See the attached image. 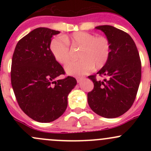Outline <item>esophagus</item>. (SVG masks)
<instances>
[{
    "label": "esophagus",
    "mask_w": 151,
    "mask_h": 151,
    "mask_svg": "<svg viewBox=\"0 0 151 151\" xmlns=\"http://www.w3.org/2000/svg\"><path fill=\"white\" fill-rule=\"evenodd\" d=\"M77 83H80V81H81L82 80H83V77H77Z\"/></svg>",
    "instance_id": "obj_1"
}]
</instances>
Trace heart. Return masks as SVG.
<instances>
[{"instance_id":"obj_1","label":"heart","mask_w":151,"mask_h":151,"mask_svg":"<svg viewBox=\"0 0 151 151\" xmlns=\"http://www.w3.org/2000/svg\"><path fill=\"white\" fill-rule=\"evenodd\" d=\"M68 44L81 48L79 53L81 59L70 62L65 66V70L69 75H83L94 67L97 69L102 68L110 55V44L106 37L96 36L85 31H77L70 36L55 38L51 41L50 52L59 63L65 64L71 58Z\"/></svg>"}]
</instances>
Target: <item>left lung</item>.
I'll return each instance as SVG.
<instances>
[{"mask_svg":"<svg viewBox=\"0 0 151 151\" xmlns=\"http://www.w3.org/2000/svg\"><path fill=\"white\" fill-rule=\"evenodd\" d=\"M104 32L110 44L107 62L98 72L105 76L96 80V75L88 77L94 88L88 93V102L97 115L115 118L127 112L136 98L141 80V61L132 38L126 32L111 25L96 27Z\"/></svg>","mask_w":151,"mask_h":151,"instance_id":"1","label":"left lung"}]
</instances>
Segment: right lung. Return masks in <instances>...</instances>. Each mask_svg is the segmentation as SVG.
<instances>
[{"label":"right lung","instance_id":"1","mask_svg":"<svg viewBox=\"0 0 151 151\" xmlns=\"http://www.w3.org/2000/svg\"><path fill=\"white\" fill-rule=\"evenodd\" d=\"M60 33L38 28L18 42L12 61L11 81L22 110L34 121L50 123L61 116L68 105V95L77 85L72 77L64 74L61 65L50 52L54 35Z\"/></svg>","mask_w":151,"mask_h":151}]
</instances>
